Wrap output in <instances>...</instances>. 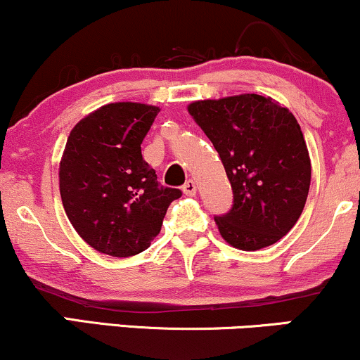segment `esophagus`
<instances>
[{
	"label": "esophagus",
	"instance_id": "1",
	"mask_svg": "<svg viewBox=\"0 0 360 360\" xmlns=\"http://www.w3.org/2000/svg\"><path fill=\"white\" fill-rule=\"evenodd\" d=\"M183 191H184L186 196H194V194H196V191H198V186L193 179H189V181H186Z\"/></svg>",
	"mask_w": 360,
	"mask_h": 360
}]
</instances>
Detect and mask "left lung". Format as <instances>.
Returning <instances> with one entry per match:
<instances>
[{
  "instance_id": "8db88e82",
  "label": "left lung",
  "mask_w": 360,
  "mask_h": 360,
  "mask_svg": "<svg viewBox=\"0 0 360 360\" xmlns=\"http://www.w3.org/2000/svg\"><path fill=\"white\" fill-rule=\"evenodd\" d=\"M221 158L233 207L214 218L233 248L275 245L295 226L310 188V155L295 115L275 98L240 94L188 105Z\"/></svg>"
}]
</instances>
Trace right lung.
<instances>
[{
    "mask_svg": "<svg viewBox=\"0 0 360 360\" xmlns=\"http://www.w3.org/2000/svg\"><path fill=\"white\" fill-rule=\"evenodd\" d=\"M159 107L114 102L90 112L70 131L60 161L63 210L98 253L127 258L150 246L179 189L159 188L141 144Z\"/></svg>",
    "mask_w": 360,
    "mask_h": 360,
    "instance_id": "obj_1",
    "label": "right lung"
}]
</instances>
